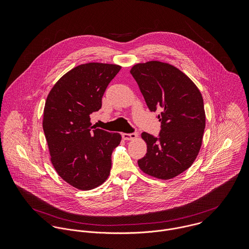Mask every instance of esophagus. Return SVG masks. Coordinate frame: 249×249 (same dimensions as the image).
Listing matches in <instances>:
<instances>
[{
	"label": "esophagus",
	"mask_w": 249,
	"mask_h": 249,
	"mask_svg": "<svg viewBox=\"0 0 249 249\" xmlns=\"http://www.w3.org/2000/svg\"><path fill=\"white\" fill-rule=\"evenodd\" d=\"M123 138L124 140H135L138 138V134L136 132H133V133H124L123 135Z\"/></svg>",
	"instance_id": "34e87169"
}]
</instances>
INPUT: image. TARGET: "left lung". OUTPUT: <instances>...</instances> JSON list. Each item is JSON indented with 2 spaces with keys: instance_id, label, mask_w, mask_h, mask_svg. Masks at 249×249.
<instances>
[{
  "instance_id": "1",
  "label": "left lung",
  "mask_w": 249,
  "mask_h": 249,
  "mask_svg": "<svg viewBox=\"0 0 249 249\" xmlns=\"http://www.w3.org/2000/svg\"><path fill=\"white\" fill-rule=\"evenodd\" d=\"M130 73L151 112L159 107V137L142 132L146 153L138 160L142 172L172 179L188 170L202 143L205 111L200 91L183 71L160 61L134 65Z\"/></svg>"
}]
</instances>
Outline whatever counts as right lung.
I'll use <instances>...</instances> for the list:
<instances>
[{"mask_svg":"<svg viewBox=\"0 0 249 249\" xmlns=\"http://www.w3.org/2000/svg\"><path fill=\"white\" fill-rule=\"evenodd\" d=\"M121 66L86 63L66 72L50 91L43 130L51 161L58 176L78 190H92L107 180L119 133L94 128L90 114L102 108L109 82Z\"/></svg>","mask_w":249,"mask_h":249,"instance_id":"obj_1","label":"right lung"}]
</instances>
